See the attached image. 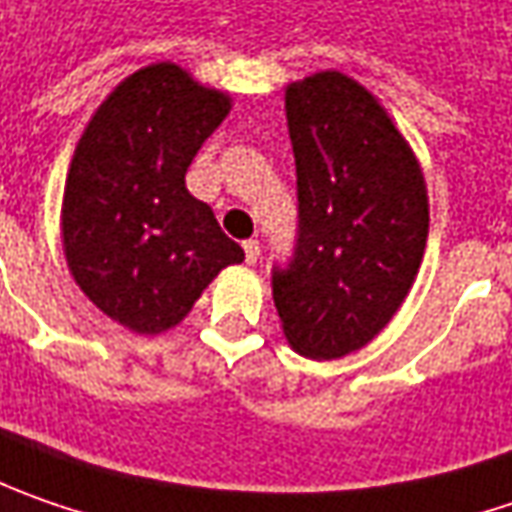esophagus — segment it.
<instances>
[{"label":"esophagus","instance_id":"1","mask_svg":"<svg viewBox=\"0 0 512 512\" xmlns=\"http://www.w3.org/2000/svg\"><path fill=\"white\" fill-rule=\"evenodd\" d=\"M243 252H246V263H257L260 260V243L257 240H246L243 243Z\"/></svg>","mask_w":512,"mask_h":512}]
</instances>
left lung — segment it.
I'll use <instances>...</instances> for the list:
<instances>
[{
    "label": "left lung",
    "instance_id": "1",
    "mask_svg": "<svg viewBox=\"0 0 512 512\" xmlns=\"http://www.w3.org/2000/svg\"><path fill=\"white\" fill-rule=\"evenodd\" d=\"M298 171V249L272 272L280 329L303 358L367 346L410 295L430 232L424 171L358 79L318 71L286 85Z\"/></svg>",
    "mask_w": 512,
    "mask_h": 512
}]
</instances>
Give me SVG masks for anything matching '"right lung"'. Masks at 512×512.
Wrapping results in <instances>:
<instances>
[{
    "instance_id": "1",
    "label": "right lung",
    "mask_w": 512,
    "mask_h": 512,
    "mask_svg": "<svg viewBox=\"0 0 512 512\" xmlns=\"http://www.w3.org/2000/svg\"><path fill=\"white\" fill-rule=\"evenodd\" d=\"M232 111L174 62L125 77L79 137L62 194V252L82 295L137 335L191 312L243 249L186 189L194 154Z\"/></svg>"
}]
</instances>
